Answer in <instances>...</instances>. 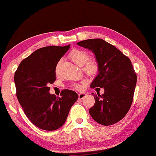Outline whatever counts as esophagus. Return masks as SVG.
I'll return each mask as SVG.
<instances>
[{
	"instance_id": "1",
	"label": "esophagus",
	"mask_w": 156,
	"mask_h": 156,
	"mask_svg": "<svg viewBox=\"0 0 156 156\" xmlns=\"http://www.w3.org/2000/svg\"><path fill=\"white\" fill-rule=\"evenodd\" d=\"M86 96V94H84V93H81V94H78V98L80 99V100H82L83 98H84V97Z\"/></svg>"
}]
</instances>
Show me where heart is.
Wrapping results in <instances>:
<instances>
[{
	"label": "heart",
	"instance_id": "b5f03b06",
	"mask_svg": "<svg viewBox=\"0 0 156 156\" xmlns=\"http://www.w3.org/2000/svg\"><path fill=\"white\" fill-rule=\"evenodd\" d=\"M69 58L72 61L78 66H83V71L87 75L89 76H95L99 72V66L98 62L94 60H89V54L85 51L79 49H75L69 53ZM58 67H56V72H58ZM73 89L80 90L82 84H75L73 85Z\"/></svg>",
	"mask_w": 156,
	"mask_h": 156
}]
</instances>
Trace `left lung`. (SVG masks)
I'll list each match as a JSON object with an SVG mask.
<instances>
[{"instance_id":"left-lung-1","label":"left lung","mask_w":156,"mask_h":156,"mask_svg":"<svg viewBox=\"0 0 156 156\" xmlns=\"http://www.w3.org/2000/svg\"><path fill=\"white\" fill-rule=\"evenodd\" d=\"M77 44L92 51L99 66L98 75L90 87L105 89L102 95L92 94L95 105L90 108L89 113L102 125L118 122L130 109L136 85L137 76L130 59L102 39H88Z\"/></svg>"}]
</instances>
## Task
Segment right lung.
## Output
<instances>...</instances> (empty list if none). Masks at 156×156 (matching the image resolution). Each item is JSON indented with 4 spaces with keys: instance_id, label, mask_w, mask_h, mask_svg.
Masks as SVG:
<instances>
[{
    "instance_id": "obj_1",
    "label": "right lung",
    "mask_w": 156,
    "mask_h": 156,
    "mask_svg": "<svg viewBox=\"0 0 156 156\" xmlns=\"http://www.w3.org/2000/svg\"><path fill=\"white\" fill-rule=\"evenodd\" d=\"M69 47L49 46L37 49L22 60L15 72L18 102L29 120L43 130L61 127L78 98L75 91L69 89L62 90L60 98L49 93L48 85L56 80L58 62Z\"/></svg>"
}]
</instances>
